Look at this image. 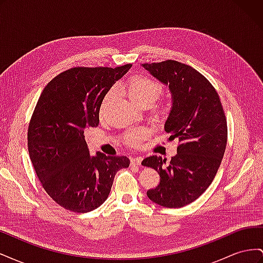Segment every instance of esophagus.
Instances as JSON below:
<instances>
[{"label":"esophagus","instance_id":"1","mask_svg":"<svg viewBox=\"0 0 263 263\" xmlns=\"http://www.w3.org/2000/svg\"><path fill=\"white\" fill-rule=\"evenodd\" d=\"M141 161H142V158L141 157H135V158L130 159L132 164H135V165H140Z\"/></svg>","mask_w":263,"mask_h":263}]
</instances>
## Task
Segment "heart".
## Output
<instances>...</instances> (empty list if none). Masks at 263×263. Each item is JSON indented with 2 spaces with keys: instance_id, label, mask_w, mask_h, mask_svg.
Listing matches in <instances>:
<instances>
[{
  "instance_id": "b5f03b06",
  "label": "heart",
  "mask_w": 263,
  "mask_h": 263,
  "mask_svg": "<svg viewBox=\"0 0 263 263\" xmlns=\"http://www.w3.org/2000/svg\"><path fill=\"white\" fill-rule=\"evenodd\" d=\"M126 91L128 97L133 102L136 103V104L140 105L145 102H155L160 94L162 93V86L150 80L149 78L144 77V76H136L129 79L128 82L126 84ZM115 95V90L112 89L106 93V95L103 99L101 103V107H100V114L102 115L105 112V109L108 105V103L112 100V98ZM146 130L144 129H139V130H135L129 134L126 135L125 140L128 145L130 146H138L140 144V141L146 137Z\"/></svg>"
}]
</instances>
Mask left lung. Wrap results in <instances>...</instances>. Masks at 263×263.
Here are the masks:
<instances>
[{"mask_svg": "<svg viewBox=\"0 0 263 263\" xmlns=\"http://www.w3.org/2000/svg\"><path fill=\"white\" fill-rule=\"evenodd\" d=\"M141 66L169 85L172 106L164 130L180 141L169 163L158 156L142 160L160 176L147 196L164 208H183L200 197L216 176L227 144L224 109L214 86L192 67L174 60Z\"/></svg>", "mask_w": 263, "mask_h": 263, "instance_id": "8db88e82", "label": "left lung"}]
</instances>
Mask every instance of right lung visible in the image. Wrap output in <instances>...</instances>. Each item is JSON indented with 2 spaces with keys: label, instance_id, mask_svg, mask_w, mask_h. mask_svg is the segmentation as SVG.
Listing matches in <instances>:
<instances>
[{
  "label": "right lung",
  "instance_id": "add662e5",
  "mask_svg": "<svg viewBox=\"0 0 263 263\" xmlns=\"http://www.w3.org/2000/svg\"><path fill=\"white\" fill-rule=\"evenodd\" d=\"M132 65L72 68L46 85L28 126V153L37 177L63 209L87 213L106 201L126 156H91L84 130L99 126L101 103Z\"/></svg>",
  "mask_w": 263,
  "mask_h": 263
}]
</instances>
